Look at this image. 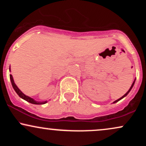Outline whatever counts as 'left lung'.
I'll list each match as a JSON object with an SVG mask.
<instances>
[{
	"label": "left lung",
	"instance_id": "1",
	"mask_svg": "<svg viewBox=\"0 0 146 146\" xmlns=\"http://www.w3.org/2000/svg\"><path fill=\"white\" fill-rule=\"evenodd\" d=\"M135 80H136V79H135V80H134L133 83H132V84L131 86H130V88H129V90H128V92H127V93H125V95H123V96H122V97H121V98H120L119 99H118V100H115V102H113V104L116 103V102H119V100H122V99H123V98H125V96H126V95H128L129 93H130V90H131V89H132V87H133V86H134V84H135Z\"/></svg>",
	"mask_w": 146,
	"mask_h": 146
}]
</instances>
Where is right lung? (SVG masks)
I'll use <instances>...</instances> for the list:
<instances>
[{"label":"right lung","instance_id":"1","mask_svg":"<svg viewBox=\"0 0 146 146\" xmlns=\"http://www.w3.org/2000/svg\"><path fill=\"white\" fill-rule=\"evenodd\" d=\"M9 71H11V70H10V67H9ZM9 77H10V80H11V85H12L14 90L16 91V93H17L20 98H21L22 99H23V100H25V101L29 102V103L33 104H44L47 103V101H44V102L36 101L34 99L30 98V97L27 96V95H25L24 93H23V92H22L21 90L18 88V86H16V84H15L14 78H13V77H12V75H10Z\"/></svg>","mask_w":146,"mask_h":146}]
</instances>
